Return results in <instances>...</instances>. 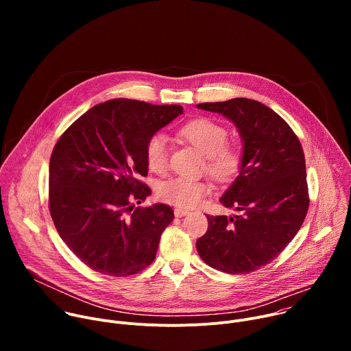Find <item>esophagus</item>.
<instances>
[{"label": "esophagus", "instance_id": "34e87169", "mask_svg": "<svg viewBox=\"0 0 351 351\" xmlns=\"http://www.w3.org/2000/svg\"><path fill=\"white\" fill-rule=\"evenodd\" d=\"M190 213L187 211V210H183V208H175V217H178V218H182V217H186V215H189Z\"/></svg>", "mask_w": 351, "mask_h": 351}]
</instances>
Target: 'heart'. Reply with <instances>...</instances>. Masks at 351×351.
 <instances>
[{"label": "heart", "mask_w": 351, "mask_h": 351, "mask_svg": "<svg viewBox=\"0 0 351 351\" xmlns=\"http://www.w3.org/2000/svg\"><path fill=\"white\" fill-rule=\"evenodd\" d=\"M179 134L206 156L207 172L217 180L226 182L237 175L243 161L239 144L228 143V129L208 118H197L179 130ZM168 137L157 133L145 144V161L153 172L161 173L168 167ZM210 191L206 180L190 178H172L158 184L157 194L165 203L180 208L194 207Z\"/></svg>", "instance_id": "1"}]
</instances>
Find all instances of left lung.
I'll return each instance as SVG.
<instances>
[{
  "instance_id": "left-lung-1",
  "label": "left lung",
  "mask_w": 351,
  "mask_h": 351,
  "mask_svg": "<svg viewBox=\"0 0 351 351\" xmlns=\"http://www.w3.org/2000/svg\"><path fill=\"white\" fill-rule=\"evenodd\" d=\"M197 107L230 119L243 140L239 176L221 197L239 214L207 215L197 252L218 271L250 274L276 258L304 222L310 197L303 147L287 122L256 99Z\"/></svg>"
}]
</instances>
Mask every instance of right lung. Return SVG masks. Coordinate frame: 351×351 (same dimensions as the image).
<instances>
[{"instance_id": "right-lung-1", "label": "right lung", "mask_w": 351, "mask_h": 351, "mask_svg": "<svg viewBox=\"0 0 351 351\" xmlns=\"http://www.w3.org/2000/svg\"><path fill=\"white\" fill-rule=\"evenodd\" d=\"M183 114L180 106L117 98L90 108L57 141L49 160L48 208L61 239L88 268L129 276L156 258L173 221L167 204L136 207L152 194L145 144Z\"/></svg>"}]
</instances>
